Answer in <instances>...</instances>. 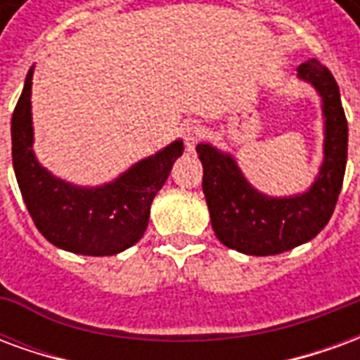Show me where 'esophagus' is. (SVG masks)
I'll return each instance as SVG.
<instances>
[{
    "mask_svg": "<svg viewBox=\"0 0 360 360\" xmlns=\"http://www.w3.org/2000/svg\"><path fill=\"white\" fill-rule=\"evenodd\" d=\"M202 139V127L196 125V123H188L183 127V142H185V148L187 152H193L196 146V142Z\"/></svg>",
    "mask_w": 360,
    "mask_h": 360,
    "instance_id": "1",
    "label": "esophagus"
}]
</instances>
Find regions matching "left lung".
Returning <instances> with one entry per match:
<instances>
[{"label":"left lung","instance_id":"left-lung-1","mask_svg":"<svg viewBox=\"0 0 360 360\" xmlns=\"http://www.w3.org/2000/svg\"><path fill=\"white\" fill-rule=\"evenodd\" d=\"M297 77L322 98L324 160L314 183L293 196H268L243 175L229 152L208 142L196 146L212 229L226 247L252 257L279 255L314 239L330 221L347 164V119L340 86L320 61L297 67Z\"/></svg>","mask_w":360,"mask_h":360}]
</instances>
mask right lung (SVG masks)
<instances>
[{
    "label": "right lung",
    "mask_w": 360,
    "mask_h": 360,
    "mask_svg": "<svg viewBox=\"0 0 360 360\" xmlns=\"http://www.w3.org/2000/svg\"><path fill=\"white\" fill-rule=\"evenodd\" d=\"M32 75L34 65L25 79L11 119L13 169L28 214L38 231L58 249L84 257L123 252L146 231L152 200L183 154V141H173L136 162L110 183L96 187L69 183L48 172L32 150Z\"/></svg>",
    "instance_id": "1"
}]
</instances>
